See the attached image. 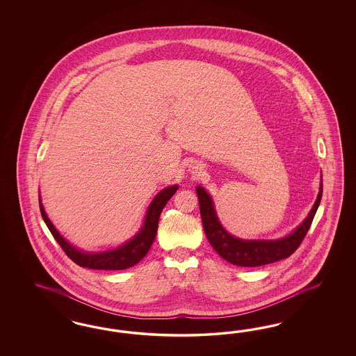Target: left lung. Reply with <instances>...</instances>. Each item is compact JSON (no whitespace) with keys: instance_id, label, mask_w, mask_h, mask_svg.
Returning <instances> with one entry per match:
<instances>
[{"instance_id":"left-lung-1","label":"left lung","mask_w":356,"mask_h":356,"mask_svg":"<svg viewBox=\"0 0 356 356\" xmlns=\"http://www.w3.org/2000/svg\"><path fill=\"white\" fill-rule=\"evenodd\" d=\"M195 191L200 200V211L207 240L222 259H226L229 264L244 268L262 266L290 257L300 247L304 237L312 225L313 218L316 216L323 197L321 185L320 193L309 216L289 236L280 240H241L227 234L226 229L220 226L216 218L211 197L206 193L205 189L202 186H197Z\"/></svg>"}]
</instances>
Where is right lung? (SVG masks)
<instances>
[{
    "instance_id": "obj_1",
    "label": "right lung",
    "mask_w": 356,
    "mask_h": 356,
    "mask_svg": "<svg viewBox=\"0 0 356 356\" xmlns=\"http://www.w3.org/2000/svg\"><path fill=\"white\" fill-rule=\"evenodd\" d=\"M177 188H179L177 185L168 186V188L163 189L162 192L154 198V201L151 202L150 207L147 210V216H146L143 227L136 236L133 237L127 244L121 245L120 248L103 252V253H85V252H81L74 247H72L51 223V220L48 219V216L44 211L43 205L39 204V206H40V213L43 216L44 222L49 228L51 234L54 235L56 241L60 244L65 254L72 261H74L76 265H79L82 268L97 270L129 269L136 264H138L151 248L154 238L156 236L161 213H162L165 204L170 201V198L176 193Z\"/></svg>"
}]
</instances>
